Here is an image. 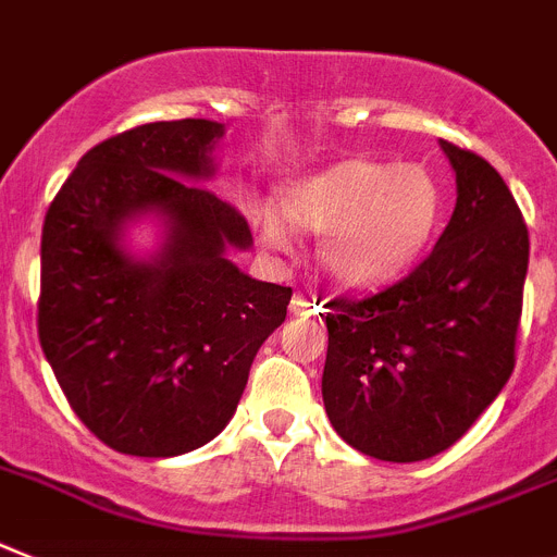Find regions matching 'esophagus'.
<instances>
[{"label":"esophagus","instance_id":"34e87169","mask_svg":"<svg viewBox=\"0 0 557 557\" xmlns=\"http://www.w3.org/2000/svg\"><path fill=\"white\" fill-rule=\"evenodd\" d=\"M292 314L297 317H314L320 314V302L314 297H308V294H294L292 297Z\"/></svg>","mask_w":557,"mask_h":557}]
</instances>
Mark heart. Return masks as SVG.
<instances>
[{"label": "heart", "instance_id": "heart-1", "mask_svg": "<svg viewBox=\"0 0 557 557\" xmlns=\"http://www.w3.org/2000/svg\"><path fill=\"white\" fill-rule=\"evenodd\" d=\"M280 212L292 226L329 232L322 263L348 286H380L401 274L436 237L445 218V195L422 163L350 158L300 177L280 191ZM260 240L288 249L277 214H255Z\"/></svg>", "mask_w": 557, "mask_h": 557}]
</instances>
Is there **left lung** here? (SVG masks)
I'll return each mask as SVG.
<instances>
[{
    "label": "left lung",
    "instance_id": "obj_1",
    "mask_svg": "<svg viewBox=\"0 0 557 557\" xmlns=\"http://www.w3.org/2000/svg\"><path fill=\"white\" fill-rule=\"evenodd\" d=\"M442 149L459 198L433 251L385 292L325 302V413L350 447L396 465L456 445L516 368L530 232L484 158Z\"/></svg>",
    "mask_w": 557,
    "mask_h": 557
}]
</instances>
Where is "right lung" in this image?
I'll use <instances>...</instances> for the list:
<instances>
[{"instance_id": "add662e5", "label": "right lung", "mask_w": 557, "mask_h": 557, "mask_svg": "<svg viewBox=\"0 0 557 557\" xmlns=\"http://www.w3.org/2000/svg\"><path fill=\"white\" fill-rule=\"evenodd\" d=\"M223 124L156 121L96 144L41 228L39 343L70 408L107 447L144 459L212 442L251 362L286 320L292 288L243 274L249 223L203 181ZM158 213L162 249L138 261L120 237Z\"/></svg>"}]
</instances>
